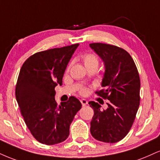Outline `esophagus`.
<instances>
[{
  "instance_id": "34e87169",
  "label": "esophagus",
  "mask_w": 160,
  "mask_h": 160,
  "mask_svg": "<svg viewBox=\"0 0 160 160\" xmlns=\"http://www.w3.org/2000/svg\"><path fill=\"white\" fill-rule=\"evenodd\" d=\"M80 102H81V104H82V106H85V105H86V104H88L87 101H86V99H83V98L80 99Z\"/></svg>"
}]
</instances>
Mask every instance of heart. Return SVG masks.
Here are the masks:
<instances>
[{
    "instance_id": "obj_1",
    "label": "heart",
    "mask_w": 160,
    "mask_h": 160,
    "mask_svg": "<svg viewBox=\"0 0 160 160\" xmlns=\"http://www.w3.org/2000/svg\"><path fill=\"white\" fill-rule=\"evenodd\" d=\"M82 62H83L84 65H85L87 69L92 68H98V64H99V59H98V57L97 56V55H95V53H92V52L86 53V54H84L83 56H82ZM71 65V63H70L67 68V71H68L70 69ZM78 92L80 95H85L86 94H88V92H89V88L86 87V86H82L79 88Z\"/></svg>"
}]
</instances>
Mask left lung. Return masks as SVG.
I'll return each instance as SVG.
<instances>
[{"instance_id":"obj_1","label":"left lung","mask_w":160,"mask_h":160,"mask_svg":"<svg viewBox=\"0 0 160 160\" xmlns=\"http://www.w3.org/2000/svg\"><path fill=\"white\" fill-rule=\"evenodd\" d=\"M90 47L100 56L105 67L102 86L95 94L109 100L108 108L102 110L98 102H89L94 111L90 132L96 140L116 143L131 129L140 104V78L135 62L127 51L102 43Z\"/></svg>"}]
</instances>
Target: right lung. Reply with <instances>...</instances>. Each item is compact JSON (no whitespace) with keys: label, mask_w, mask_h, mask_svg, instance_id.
<instances>
[{"label":"right lung","mask_w":160,"mask_h":160,"mask_svg":"<svg viewBox=\"0 0 160 160\" xmlns=\"http://www.w3.org/2000/svg\"><path fill=\"white\" fill-rule=\"evenodd\" d=\"M79 43L34 53L23 63L16 98L27 127L37 141L52 145L65 141L70 125L82 107L71 96L58 105L55 87L62 84L68 64Z\"/></svg>","instance_id":"1"}]
</instances>
